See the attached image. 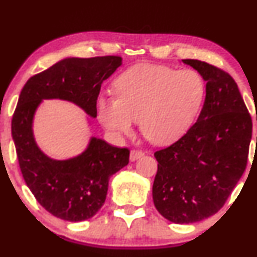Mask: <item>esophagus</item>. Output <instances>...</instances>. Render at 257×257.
<instances>
[{
	"mask_svg": "<svg viewBox=\"0 0 257 257\" xmlns=\"http://www.w3.org/2000/svg\"><path fill=\"white\" fill-rule=\"evenodd\" d=\"M144 152L140 150H132L131 151V161H137L138 158L143 157Z\"/></svg>",
	"mask_w": 257,
	"mask_h": 257,
	"instance_id": "34e87169",
	"label": "esophagus"
}]
</instances>
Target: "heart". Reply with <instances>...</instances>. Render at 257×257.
I'll list each match as a JSON object with an SVG mask.
<instances>
[{
	"label": "heart",
	"mask_w": 257,
	"mask_h": 257,
	"mask_svg": "<svg viewBox=\"0 0 257 257\" xmlns=\"http://www.w3.org/2000/svg\"><path fill=\"white\" fill-rule=\"evenodd\" d=\"M116 96H100L101 124L116 135L131 134L137 119L156 145L178 140L193 124L205 96V81L192 69L141 64L114 79Z\"/></svg>",
	"instance_id": "1"
}]
</instances>
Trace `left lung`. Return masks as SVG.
I'll list each match as a JSON object with an SVG mask.
<instances>
[{"instance_id":"8db88e82","label":"left lung","mask_w":257,"mask_h":257,"mask_svg":"<svg viewBox=\"0 0 257 257\" xmlns=\"http://www.w3.org/2000/svg\"><path fill=\"white\" fill-rule=\"evenodd\" d=\"M182 61L206 81L205 101L184 137L155 152L152 197L167 220L192 223L217 213L245 172L252 120L229 73L204 61Z\"/></svg>"}]
</instances>
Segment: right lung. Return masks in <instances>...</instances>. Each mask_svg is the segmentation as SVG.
Instances as JSON below:
<instances>
[{"instance_id":"add662e5","label":"right lung","mask_w":257,"mask_h":257,"mask_svg":"<svg viewBox=\"0 0 257 257\" xmlns=\"http://www.w3.org/2000/svg\"><path fill=\"white\" fill-rule=\"evenodd\" d=\"M122 64L117 55L67 58L28 79L12 118V137L26 185L41 205L55 217L77 222L90 219L104 205L108 179L129 163L119 149L91 138L82 155L54 161L41 152L32 135V118L43 99H63L96 117L101 83Z\"/></svg>"}]
</instances>
